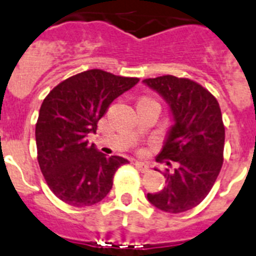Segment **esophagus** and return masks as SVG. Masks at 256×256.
I'll return each instance as SVG.
<instances>
[{"instance_id": "1", "label": "esophagus", "mask_w": 256, "mask_h": 256, "mask_svg": "<svg viewBox=\"0 0 256 256\" xmlns=\"http://www.w3.org/2000/svg\"><path fill=\"white\" fill-rule=\"evenodd\" d=\"M134 167H136L140 172H142V174L149 172V166H146L145 163H141V162H136V163H134Z\"/></svg>"}]
</instances>
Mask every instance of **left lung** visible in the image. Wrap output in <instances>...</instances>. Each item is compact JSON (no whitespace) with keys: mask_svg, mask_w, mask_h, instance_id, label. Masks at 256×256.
<instances>
[{"mask_svg":"<svg viewBox=\"0 0 256 256\" xmlns=\"http://www.w3.org/2000/svg\"><path fill=\"white\" fill-rule=\"evenodd\" d=\"M144 84L164 98L174 122L156 160L178 164L164 172V188L148 193V200L166 212H185L206 198L222 170L226 128L219 102L190 78L164 75Z\"/></svg>","mask_w":256,"mask_h":256,"instance_id":"obj_1","label":"left lung"}]
</instances>
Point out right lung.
Wrapping results in <instances>:
<instances>
[{
	"mask_svg": "<svg viewBox=\"0 0 256 256\" xmlns=\"http://www.w3.org/2000/svg\"><path fill=\"white\" fill-rule=\"evenodd\" d=\"M102 70H88L60 82L45 97L36 123L37 160L50 190L75 207L96 204L112 188L128 160L106 156L88 144L111 102L138 82Z\"/></svg>",
	"mask_w": 256,
	"mask_h": 256,
	"instance_id": "right-lung-1",
	"label": "right lung"
}]
</instances>
